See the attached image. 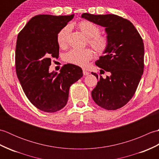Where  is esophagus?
<instances>
[{"label": "esophagus", "mask_w": 159, "mask_h": 159, "mask_svg": "<svg viewBox=\"0 0 159 159\" xmlns=\"http://www.w3.org/2000/svg\"><path fill=\"white\" fill-rule=\"evenodd\" d=\"M83 75H85V76L88 75V74H89V72H87V71L85 70H83Z\"/></svg>", "instance_id": "1"}]
</instances>
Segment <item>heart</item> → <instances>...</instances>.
<instances>
[{"instance_id":"1","label":"heart","mask_w":159,"mask_h":159,"mask_svg":"<svg viewBox=\"0 0 159 159\" xmlns=\"http://www.w3.org/2000/svg\"><path fill=\"white\" fill-rule=\"evenodd\" d=\"M77 27L87 38L89 44L92 46L98 52L102 53L107 48L109 41L106 36L100 35V28L95 24L83 20L78 23ZM71 30L70 25H66L60 30L57 34V42L61 47L66 46L69 33ZM93 50L87 48L84 50H71L64 56L66 61L73 65L85 67L89 61L93 58Z\"/></svg>"}]
</instances>
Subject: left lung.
<instances>
[{
    "instance_id": "8db88e82",
    "label": "left lung",
    "mask_w": 159,
    "mask_h": 159,
    "mask_svg": "<svg viewBox=\"0 0 159 159\" xmlns=\"http://www.w3.org/2000/svg\"><path fill=\"white\" fill-rule=\"evenodd\" d=\"M81 18L105 28L109 41L103 55L95 63L111 75L103 79L92 72L98 80L92 92V98L104 109H120L134 96L143 74V39L132 22L117 15L84 13Z\"/></svg>"
}]
</instances>
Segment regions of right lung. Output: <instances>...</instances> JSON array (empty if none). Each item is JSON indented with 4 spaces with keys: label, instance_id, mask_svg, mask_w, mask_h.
Here are the masks:
<instances>
[{
    "label": "right lung",
    "instance_id": "obj_1",
    "mask_svg": "<svg viewBox=\"0 0 159 159\" xmlns=\"http://www.w3.org/2000/svg\"><path fill=\"white\" fill-rule=\"evenodd\" d=\"M74 18L38 15L32 18L17 38L16 70L25 95L33 105L54 113L66 105L69 89L83 75L79 66L67 63L60 73L49 72L52 58H58L57 34Z\"/></svg>",
    "mask_w": 159,
    "mask_h": 159
}]
</instances>
